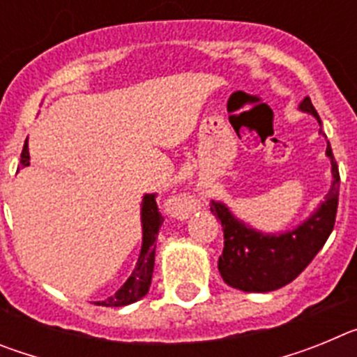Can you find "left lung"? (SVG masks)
Here are the masks:
<instances>
[{"label":"left lung","instance_id":"left-lung-1","mask_svg":"<svg viewBox=\"0 0 357 357\" xmlns=\"http://www.w3.org/2000/svg\"><path fill=\"white\" fill-rule=\"evenodd\" d=\"M301 109L311 112L320 123V116L311 103V98H304ZM327 155L331 157L334 176L331 191L317 213L291 232L264 236L238 222L223 204L211 202V213L223 227L225 241L218 270L227 284L243 291H273L295 280L314 259L333 232L338 211L340 172L331 144H327Z\"/></svg>","mask_w":357,"mask_h":357}]
</instances>
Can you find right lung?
Instances as JSON below:
<instances>
[{"label":"right lung","instance_id":"right-lung-1","mask_svg":"<svg viewBox=\"0 0 357 357\" xmlns=\"http://www.w3.org/2000/svg\"><path fill=\"white\" fill-rule=\"evenodd\" d=\"M21 166H30V153H28V144L24 143L21 151ZM164 218L157 207L155 195H146L143 200V248L137 259V266L128 277V280L107 301L96 302V305H105V307H119L132 302L139 301L141 296L148 293L151 284V275H153V263H155V239Z\"/></svg>","mask_w":357,"mask_h":357}]
</instances>
